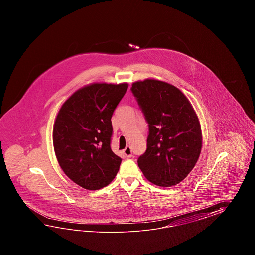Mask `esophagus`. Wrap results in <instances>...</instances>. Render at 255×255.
Segmentation results:
<instances>
[{"label": "esophagus", "mask_w": 255, "mask_h": 255, "mask_svg": "<svg viewBox=\"0 0 255 255\" xmlns=\"http://www.w3.org/2000/svg\"><path fill=\"white\" fill-rule=\"evenodd\" d=\"M123 152H124L126 157H132V149H131V147L129 146H126V148Z\"/></svg>", "instance_id": "esophagus-1"}]
</instances>
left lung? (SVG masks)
Listing matches in <instances>:
<instances>
[{
  "label": "left lung",
  "mask_w": 255,
  "mask_h": 255,
  "mask_svg": "<svg viewBox=\"0 0 255 255\" xmlns=\"http://www.w3.org/2000/svg\"><path fill=\"white\" fill-rule=\"evenodd\" d=\"M131 91L149 128L138 167L153 184H179L201 154L202 134L195 110L184 94L167 82L153 78L134 82Z\"/></svg>",
  "instance_id": "obj_1"
}]
</instances>
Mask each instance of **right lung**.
<instances>
[{"instance_id": "obj_1", "label": "right lung", "mask_w": 255, "mask_h": 255, "mask_svg": "<svg viewBox=\"0 0 255 255\" xmlns=\"http://www.w3.org/2000/svg\"><path fill=\"white\" fill-rule=\"evenodd\" d=\"M128 83H93L62 105L53 129L54 153L65 175L86 190L102 189L114 179L121 158L111 150V118Z\"/></svg>"}]
</instances>
